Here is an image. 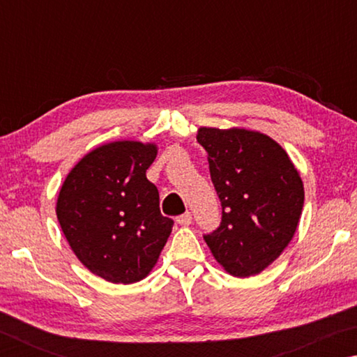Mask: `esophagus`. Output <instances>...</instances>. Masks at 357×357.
Masks as SVG:
<instances>
[{
    "mask_svg": "<svg viewBox=\"0 0 357 357\" xmlns=\"http://www.w3.org/2000/svg\"><path fill=\"white\" fill-rule=\"evenodd\" d=\"M176 222L179 223V225H184V227L190 225V223H192V214L189 213V211H187V213H184V214H181V215L176 217Z\"/></svg>",
    "mask_w": 357,
    "mask_h": 357,
    "instance_id": "34e87169",
    "label": "esophagus"
}]
</instances>
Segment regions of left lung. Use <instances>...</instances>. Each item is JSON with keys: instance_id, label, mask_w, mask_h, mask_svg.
I'll list each match as a JSON object with an SVG mask.
<instances>
[{"instance_id": "obj_1", "label": "left lung", "mask_w": 357, "mask_h": 357, "mask_svg": "<svg viewBox=\"0 0 357 357\" xmlns=\"http://www.w3.org/2000/svg\"><path fill=\"white\" fill-rule=\"evenodd\" d=\"M222 220L203 234L214 258L236 277L261 273L298 228L304 185L288 154L268 135L245 129L202 128Z\"/></svg>"}]
</instances>
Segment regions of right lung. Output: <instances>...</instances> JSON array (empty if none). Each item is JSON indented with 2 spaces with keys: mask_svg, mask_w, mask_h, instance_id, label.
I'll list each match as a JSON object with an SVG mask.
<instances>
[{
  "mask_svg": "<svg viewBox=\"0 0 357 357\" xmlns=\"http://www.w3.org/2000/svg\"><path fill=\"white\" fill-rule=\"evenodd\" d=\"M154 144L114 142L72 168L59 190L56 215L77 258L112 283L146 277L170 236L159 190L146 178Z\"/></svg>",
  "mask_w": 357,
  "mask_h": 357,
  "instance_id": "add662e5",
  "label": "right lung"
}]
</instances>
